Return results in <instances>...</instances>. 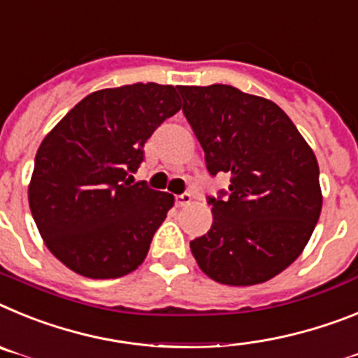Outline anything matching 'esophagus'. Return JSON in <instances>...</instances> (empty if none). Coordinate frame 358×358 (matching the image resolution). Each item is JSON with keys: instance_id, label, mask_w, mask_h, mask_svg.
Listing matches in <instances>:
<instances>
[{"instance_id": "obj_1", "label": "esophagus", "mask_w": 358, "mask_h": 358, "mask_svg": "<svg viewBox=\"0 0 358 358\" xmlns=\"http://www.w3.org/2000/svg\"><path fill=\"white\" fill-rule=\"evenodd\" d=\"M192 196L189 194V192H183V194H176L175 196V203L178 205V207H185V205L191 203Z\"/></svg>"}]
</instances>
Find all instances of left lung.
<instances>
[{
  "mask_svg": "<svg viewBox=\"0 0 358 358\" xmlns=\"http://www.w3.org/2000/svg\"><path fill=\"white\" fill-rule=\"evenodd\" d=\"M178 92L207 171L231 176L229 191L207 198L213 227L192 239V256L222 285L268 281L299 257L321 214L315 155L272 101L227 85Z\"/></svg>",
  "mask_w": 358,
  "mask_h": 358,
  "instance_id": "left-lung-1",
  "label": "left lung"
}]
</instances>
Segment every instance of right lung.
I'll list each match as a JSON object with an SVG mask.
<instances>
[{"label": "right lung", "mask_w": 358, "mask_h": 358, "mask_svg": "<svg viewBox=\"0 0 358 358\" xmlns=\"http://www.w3.org/2000/svg\"><path fill=\"white\" fill-rule=\"evenodd\" d=\"M182 108L175 86L136 83L90 93L45 136L29 203L46 247L90 279L142 265L175 198L131 183L144 144Z\"/></svg>", "instance_id": "1"}]
</instances>
